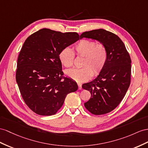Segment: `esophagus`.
Listing matches in <instances>:
<instances>
[{"label":"esophagus","mask_w":148,"mask_h":148,"mask_svg":"<svg viewBox=\"0 0 148 148\" xmlns=\"http://www.w3.org/2000/svg\"><path fill=\"white\" fill-rule=\"evenodd\" d=\"M77 86H78L79 89H82V84H81V83L77 82Z\"/></svg>","instance_id":"34e87169"}]
</instances>
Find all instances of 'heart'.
I'll return each mask as SVG.
<instances>
[{"label":"heart","mask_w":148,"mask_h":148,"mask_svg":"<svg viewBox=\"0 0 148 148\" xmlns=\"http://www.w3.org/2000/svg\"><path fill=\"white\" fill-rule=\"evenodd\" d=\"M74 54L82 57L80 69H72L66 72L67 76L83 81L88 79L91 75H96L103 69L107 62L108 52L106 45L96 43L89 39H82L75 44L73 49L64 48L59 54V59L62 65L67 68L73 67Z\"/></svg>","instance_id":"heart-1"}]
</instances>
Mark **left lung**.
I'll use <instances>...</instances> for the list:
<instances>
[{
	"label": "left lung",
	"mask_w": 148,
	"mask_h": 148,
	"mask_svg": "<svg viewBox=\"0 0 148 148\" xmlns=\"http://www.w3.org/2000/svg\"><path fill=\"white\" fill-rule=\"evenodd\" d=\"M100 42L107 47V62L98 76L83 84L82 88L90 92L85 108L94 115L114 110L123 100L130 87L131 60L123 42L117 35L103 29L84 32L80 36Z\"/></svg>",
	"instance_id": "1"
}]
</instances>
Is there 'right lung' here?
<instances>
[{
  "label": "right lung",
  "instance_id": "1",
  "mask_svg": "<svg viewBox=\"0 0 148 148\" xmlns=\"http://www.w3.org/2000/svg\"><path fill=\"white\" fill-rule=\"evenodd\" d=\"M79 39L76 32L42 29L27 37L17 59L16 82L25 103L41 116L54 115L77 83L63 76L59 54Z\"/></svg>",
  "mask_w": 148,
  "mask_h": 148
}]
</instances>
